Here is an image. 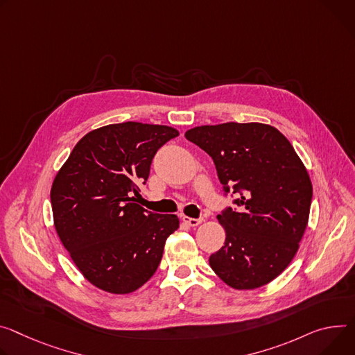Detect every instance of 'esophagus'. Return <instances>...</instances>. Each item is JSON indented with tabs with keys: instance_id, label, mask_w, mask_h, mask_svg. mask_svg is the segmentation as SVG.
<instances>
[{
	"instance_id": "obj_1",
	"label": "esophagus",
	"mask_w": 355,
	"mask_h": 355,
	"mask_svg": "<svg viewBox=\"0 0 355 355\" xmlns=\"http://www.w3.org/2000/svg\"><path fill=\"white\" fill-rule=\"evenodd\" d=\"M182 220L189 225V227H198V225L204 220V218H189V216H182Z\"/></svg>"
}]
</instances>
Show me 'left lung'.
Here are the masks:
<instances>
[{
	"mask_svg": "<svg viewBox=\"0 0 355 355\" xmlns=\"http://www.w3.org/2000/svg\"><path fill=\"white\" fill-rule=\"evenodd\" d=\"M185 139L209 154L223 196L231 194L235 205L218 215L227 238L209 256L212 270L239 290L272 282L299 249L313 198L310 177L293 146L262 123L200 125Z\"/></svg>",
	"mask_w": 355,
	"mask_h": 355,
	"instance_id": "left-lung-1",
	"label": "left lung"
}]
</instances>
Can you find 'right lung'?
<instances>
[{"label": "right lung", "mask_w": 355, "mask_h": 355, "mask_svg": "<svg viewBox=\"0 0 355 355\" xmlns=\"http://www.w3.org/2000/svg\"><path fill=\"white\" fill-rule=\"evenodd\" d=\"M168 125L125 121L87 133L56 174L51 204L56 232L96 287L125 295L157 270L177 215L136 201L159 147L177 137Z\"/></svg>", "instance_id": "obj_1"}]
</instances>
